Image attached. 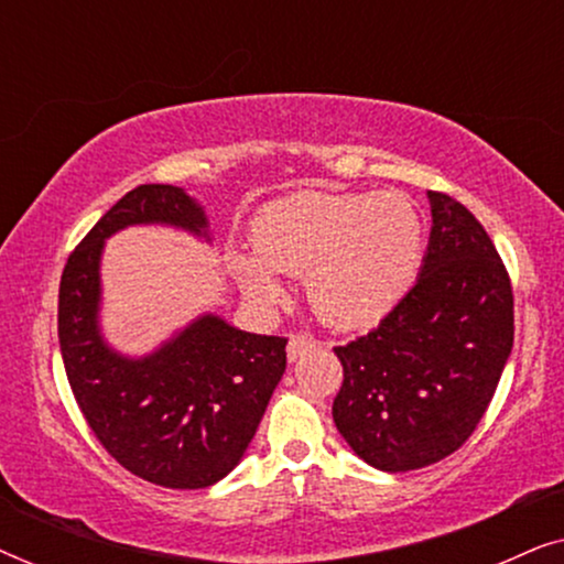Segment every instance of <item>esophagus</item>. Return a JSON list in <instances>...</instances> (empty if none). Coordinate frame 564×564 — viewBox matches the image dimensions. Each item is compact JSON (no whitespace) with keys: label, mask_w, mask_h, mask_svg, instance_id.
Wrapping results in <instances>:
<instances>
[{"label":"esophagus","mask_w":564,"mask_h":564,"mask_svg":"<svg viewBox=\"0 0 564 564\" xmlns=\"http://www.w3.org/2000/svg\"><path fill=\"white\" fill-rule=\"evenodd\" d=\"M313 349H315V338L295 334V336H290V341H288V359L297 361L300 357H303V354L313 351Z\"/></svg>","instance_id":"34e87169"}]
</instances>
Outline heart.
Instances as JSON below:
<instances>
[{
  "mask_svg": "<svg viewBox=\"0 0 564 564\" xmlns=\"http://www.w3.org/2000/svg\"><path fill=\"white\" fill-rule=\"evenodd\" d=\"M253 253L234 251L228 269L259 307L282 300L280 274H303L318 318L338 328L384 318L419 276L426 228L403 192H295L257 215Z\"/></svg>",
  "mask_w": 564,
  "mask_h": 564,
  "instance_id": "b5f03b06",
  "label": "heart"
}]
</instances>
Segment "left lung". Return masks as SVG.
<instances>
[{"label": "left lung", "mask_w": 564, "mask_h": 564, "mask_svg": "<svg viewBox=\"0 0 564 564\" xmlns=\"http://www.w3.org/2000/svg\"><path fill=\"white\" fill-rule=\"evenodd\" d=\"M419 280L357 341L336 346L334 423L382 473L449 457L488 411L513 349V292L490 236L465 205L429 192Z\"/></svg>", "instance_id": "left-lung-1"}]
</instances>
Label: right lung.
Here are the masks:
<instances>
[{"label": "right lung", "instance_id": "1", "mask_svg": "<svg viewBox=\"0 0 564 564\" xmlns=\"http://www.w3.org/2000/svg\"><path fill=\"white\" fill-rule=\"evenodd\" d=\"M130 226H169L213 241L205 207L172 184H141L107 210L64 267L58 344L66 377L99 444L133 473L174 490L210 488L257 434L288 365V338L203 313L143 357L107 344L105 241Z\"/></svg>", "mask_w": 564, "mask_h": 564}]
</instances>
